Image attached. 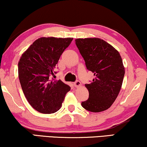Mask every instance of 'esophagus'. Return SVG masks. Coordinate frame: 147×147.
Segmentation results:
<instances>
[{
  "instance_id": "34e87169",
  "label": "esophagus",
  "mask_w": 147,
  "mask_h": 147,
  "mask_svg": "<svg viewBox=\"0 0 147 147\" xmlns=\"http://www.w3.org/2000/svg\"><path fill=\"white\" fill-rule=\"evenodd\" d=\"M74 86H75L76 88H79V87H80V86H82V84H81V82H80V81H76V82H75L74 83Z\"/></svg>"
}]
</instances>
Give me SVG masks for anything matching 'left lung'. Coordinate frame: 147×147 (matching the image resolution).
Listing matches in <instances>:
<instances>
[{
    "instance_id": "obj_1",
    "label": "left lung",
    "mask_w": 147,
    "mask_h": 147,
    "mask_svg": "<svg viewBox=\"0 0 147 147\" xmlns=\"http://www.w3.org/2000/svg\"><path fill=\"white\" fill-rule=\"evenodd\" d=\"M76 44L95 78L85 86L89 98L82 102L86 110L100 112L112 105L121 89L125 70L119 52L100 38L76 39Z\"/></svg>"
}]
</instances>
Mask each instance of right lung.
Instances as JSON below:
<instances>
[{
	"label": "right lung",
	"instance_id": "1",
	"mask_svg": "<svg viewBox=\"0 0 147 147\" xmlns=\"http://www.w3.org/2000/svg\"><path fill=\"white\" fill-rule=\"evenodd\" d=\"M73 38L41 37L22 54L18 63L19 78L27 101L43 114H52L61 107L71 89L61 80H51L60 56Z\"/></svg>",
	"mask_w": 147,
	"mask_h": 147
}]
</instances>
